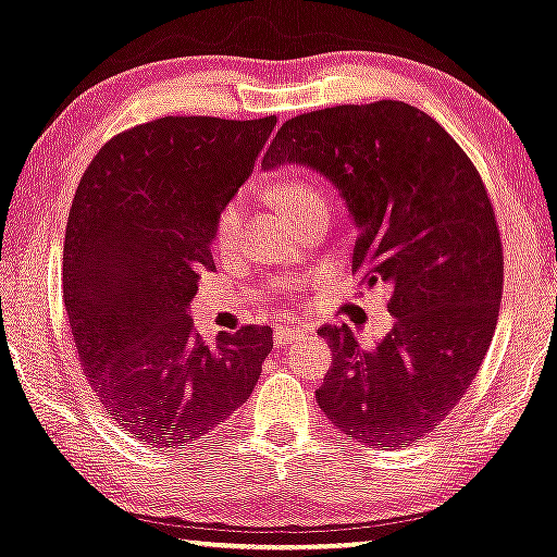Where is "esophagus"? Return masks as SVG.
Here are the masks:
<instances>
[{"label": "esophagus", "instance_id": "esophagus-1", "mask_svg": "<svg viewBox=\"0 0 557 557\" xmlns=\"http://www.w3.org/2000/svg\"><path fill=\"white\" fill-rule=\"evenodd\" d=\"M300 334H306L302 326H277L274 329V347H287L293 339H298Z\"/></svg>", "mask_w": 557, "mask_h": 557}]
</instances>
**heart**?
<instances>
[{
    "instance_id": "b5f03b06",
    "label": "heart",
    "mask_w": 557,
    "mask_h": 557,
    "mask_svg": "<svg viewBox=\"0 0 557 557\" xmlns=\"http://www.w3.org/2000/svg\"><path fill=\"white\" fill-rule=\"evenodd\" d=\"M274 197H277V202L283 206L287 215L298 213V210H306L308 206H315V202H326V197H323V193L313 185V182L298 180V177L277 180V185H274ZM242 215H244V200L242 197H234V200L221 210V215H218L215 221L218 246H228L234 242L238 223H242Z\"/></svg>"
}]
</instances>
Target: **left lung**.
<instances>
[{
	"instance_id": "left-lung-1",
	"label": "left lung",
	"mask_w": 557,
	"mask_h": 557,
	"mask_svg": "<svg viewBox=\"0 0 557 557\" xmlns=\"http://www.w3.org/2000/svg\"><path fill=\"white\" fill-rule=\"evenodd\" d=\"M285 164L339 189L357 231L351 270L393 295L375 347L347 323L321 326L334 360L315 400L362 445H411L466 396L494 339L504 257L481 174L440 123L396 100L283 123L262 169Z\"/></svg>"
}]
</instances>
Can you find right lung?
Here are the masks:
<instances>
[{"label": "right lung", "instance_id": "right-lung-1", "mask_svg": "<svg viewBox=\"0 0 557 557\" xmlns=\"http://www.w3.org/2000/svg\"><path fill=\"white\" fill-rule=\"evenodd\" d=\"M277 117H159L102 146L76 187L63 302L91 391L151 447H185L255 391L270 326L206 344L187 306L213 270L215 221L255 172Z\"/></svg>", "mask_w": 557, "mask_h": 557}]
</instances>
